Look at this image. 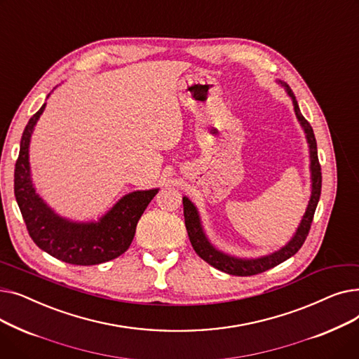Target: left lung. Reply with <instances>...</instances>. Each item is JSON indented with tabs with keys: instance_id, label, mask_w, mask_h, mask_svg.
Returning <instances> with one entry per match:
<instances>
[{
	"instance_id": "8db88e82",
	"label": "left lung",
	"mask_w": 359,
	"mask_h": 359,
	"mask_svg": "<svg viewBox=\"0 0 359 359\" xmlns=\"http://www.w3.org/2000/svg\"><path fill=\"white\" fill-rule=\"evenodd\" d=\"M278 83L284 87V90L287 91V94L292 100L295 116H297L301 128H303V130H304L306 140L309 144V151H310L311 195H310V201H309V205L306 208V212H304L303 218H301L291 240L280 249H278L269 255L260 256V257H237V256L225 253V252L217 249L210 241L208 236H206V233L202 227L199 211L195 206V203L187 196H183L184 224H186L187 236H189L194 250L198 253V256L201 259H203L206 263H210L211 266L217 268L218 271L229 273V275L250 276V275L262 273L268 269L275 268L276 265H279V263L285 262L287 259L294 256L301 249V246H303V243L306 241V238L309 236L310 225L313 222V217H314L317 203L320 199V192H322V168H320V163H318V157H317V142L314 138L313 128L306 121V118L301 115V110L298 107V103L295 100V96H294L292 90L290 88V86L287 83H282V81H278Z\"/></svg>"
}]
</instances>
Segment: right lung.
<instances>
[{
    "label": "right lung",
    "mask_w": 359,
    "mask_h": 359,
    "mask_svg": "<svg viewBox=\"0 0 359 359\" xmlns=\"http://www.w3.org/2000/svg\"><path fill=\"white\" fill-rule=\"evenodd\" d=\"M45 107L46 103L25 128L14 170V195L27 231L37 248L71 265L109 262L128 250L141 215L158 189L126 194L97 221H72L56 214L36 192L29 161L30 138Z\"/></svg>",
    "instance_id": "obj_1"
}]
</instances>
